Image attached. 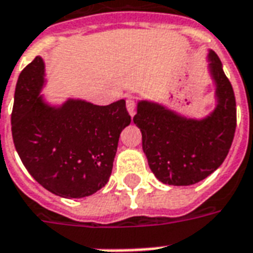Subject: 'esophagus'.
<instances>
[{
    "label": "esophagus",
    "mask_w": 253,
    "mask_h": 253,
    "mask_svg": "<svg viewBox=\"0 0 253 253\" xmlns=\"http://www.w3.org/2000/svg\"><path fill=\"white\" fill-rule=\"evenodd\" d=\"M126 107H127V111H128V114H130L131 117H134V114H135V100H134L132 98L127 99Z\"/></svg>",
    "instance_id": "esophagus-1"
}]
</instances>
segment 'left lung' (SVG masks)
<instances>
[{
  "mask_svg": "<svg viewBox=\"0 0 253 253\" xmlns=\"http://www.w3.org/2000/svg\"><path fill=\"white\" fill-rule=\"evenodd\" d=\"M208 71L216 106L204 118L185 117L161 103L139 100L134 123L142 149L161 182L194 185L217 170L228 155L236 130V100L218 56L209 50Z\"/></svg>",
  "mask_w": 253,
  "mask_h": 253,
  "instance_id": "8db88e82",
  "label": "left lung"
}]
</instances>
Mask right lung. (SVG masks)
<instances>
[{
	"instance_id": "right-lung-1",
	"label": "right lung",
	"mask_w": 253,
	"mask_h": 253,
	"mask_svg": "<svg viewBox=\"0 0 253 253\" xmlns=\"http://www.w3.org/2000/svg\"><path fill=\"white\" fill-rule=\"evenodd\" d=\"M45 83V64L37 56L16 84L14 147L32 177L50 193L91 196L108 182L121 132L131 122L126 102L96 106L68 98L50 104L41 95Z\"/></svg>"
}]
</instances>
